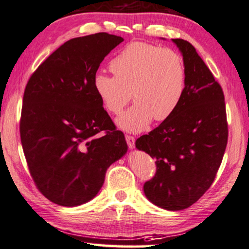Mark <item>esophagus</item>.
<instances>
[{
	"label": "esophagus",
	"instance_id": "esophagus-1",
	"mask_svg": "<svg viewBox=\"0 0 249 249\" xmlns=\"http://www.w3.org/2000/svg\"><path fill=\"white\" fill-rule=\"evenodd\" d=\"M125 142H127L129 148H133L135 147V137L125 135Z\"/></svg>",
	"mask_w": 249,
	"mask_h": 249
}]
</instances>
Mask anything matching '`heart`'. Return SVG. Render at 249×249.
<instances>
[{
  "label": "heart",
  "instance_id": "heart-1",
  "mask_svg": "<svg viewBox=\"0 0 249 249\" xmlns=\"http://www.w3.org/2000/svg\"><path fill=\"white\" fill-rule=\"evenodd\" d=\"M110 68L114 76L95 74L93 88L104 109L116 116L131 98L135 100L136 103L118 119L119 127L125 131L145 130L153 119L167 120L182 102L186 70L175 50L131 42L111 60Z\"/></svg>",
  "mask_w": 249,
  "mask_h": 249
}]
</instances>
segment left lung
<instances>
[{
  "mask_svg": "<svg viewBox=\"0 0 249 249\" xmlns=\"http://www.w3.org/2000/svg\"><path fill=\"white\" fill-rule=\"evenodd\" d=\"M183 55L186 88L178 110L136 147L156 160L155 176L143 184L150 202L171 211L196 203L213 183L227 142L225 95L189 41L173 39Z\"/></svg>",
  "mask_w": 249,
  "mask_h": 249,
  "instance_id": "8db88e82",
  "label": "left lung"
}]
</instances>
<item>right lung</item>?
Listing matches in <instances>:
<instances>
[{
	"mask_svg": "<svg viewBox=\"0 0 249 249\" xmlns=\"http://www.w3.org/2000/svg\"><path fill=\"white\" fill-rule=\"evenodd\" d=\"M122 41L107 32L71 39L27 83L21 143L36 186L53 203L77 207L92 200L107 169L127 153L124 132L93 88L100 64Z\"/></svg>",
	"mask_w": 249,
	"mask_h": 249,
	"instance_id": "right-lung-1",
	"label": "right lung"
}]
</instances>
